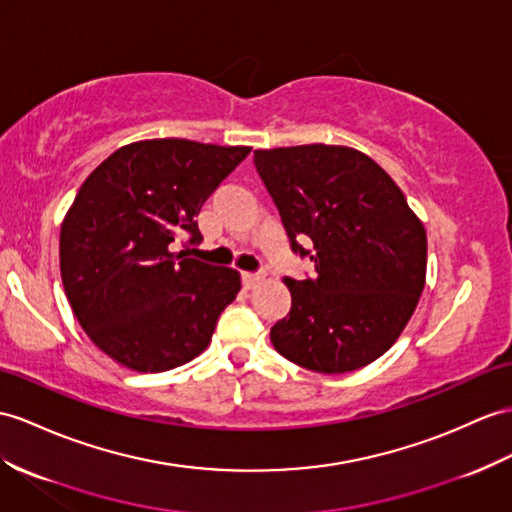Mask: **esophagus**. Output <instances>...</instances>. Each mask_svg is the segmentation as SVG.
<instances>
[{"label": "esophagus", "mask_w": 512, "mask_h": 512, "mask_svg": "<svg viewBox=\"0 0 512 512\" xmlns=\"http://www.w3.org/2000/svg\"><path fill=\"white\" fill-rule=\"evenodd\" d=\"M265 280V273L263 271H258V273H249V271H245L243 273V284H245V289H254L256 284H260Z\"/></svg>", "instance_id": "esophagus-1"}]
</instances>
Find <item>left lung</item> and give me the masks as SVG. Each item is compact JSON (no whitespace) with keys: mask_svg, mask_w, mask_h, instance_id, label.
<instances>
[{"mask_svg":"<svg viewBox=\"0 0 512 512\" xmlns=\"http://www.w3.org/2000/svg\"><path fill=\"white\" fill-rule=\"evenodd\" d=\"M256 169L286 234L313 241L315 278L291 280V310L271 343L291 363L345 373L400 339L426 286L428 236L400 186L347 145L256 149Z\"/></svg>","mask_w":512,"mask_h":512,"instance_id":"obj_1","label":"left lung"}]
</instances>
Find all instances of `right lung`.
<instances>
[{
  "label": "right lung",
  "mask_w": 512,
  "mask_h": 512,
  "mask_svg": "<svg viewBox=\"0 0 512 512\" xmlns=\"http://www.w3.org/2000/svg\"><path fill=\"white\" fill-rule=\"evenodd\" d=\"M252 147L147 139L95 167L60 226V278L82 330L121 367L158 373L189 363L213 339L241 273L171 252L199 241L206 199Z\"/></svg>",
  "instance_id": "add662e5"
}]
</instances>
